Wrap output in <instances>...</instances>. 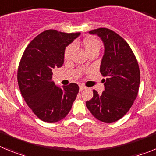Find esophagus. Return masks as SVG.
Wrapping results in <instances>:
<instances>
[{
	"label": "esophagus",
	"mask_w": 156,
	"mask_h": 156,
	"mask_svg": "<svg viewBox=\"0 0 156 156\" xmlns=\"http://www.w3.org/2000/svg\"><path fill=\"white\" fill-rule=\"evenodd\" d=\"M84 89H86V87L83 86V85H80V90H84Z\"/></svg>",
	"instance_id": "34e87169"
}]
</instances>
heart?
Segmentation results:
<instances>
[{
	"label": "heart",
	"mask_w": 156,
	"mask_h": 156,
	"mask_svg": "<svg viewBox=\"0 0 156 156\" xmlns=\"http://www.w3.org/2000/svg\"><path fill=\"white\" fill-rule=\"evenodd\" d=\"M83 44L85 50L87 51V53L94 50L99 51V49H100V42H99L97 39H95V38H87V39H85L84 41H83ZM75 45L76 44H72L69 45V46L66 48L64 54V57L66 60H69V59L71 58L72 53H73L74 48H75Z\"/></svg>",
	"instance_id": "b5f03b06"
}]
</instances>
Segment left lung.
<instances>
[{
    "label": "left lung",
    "instance_id": "1",
    "mask_svg": "<svg viewBox=\"0 0 156 156\" xmlns=\"http://www.w3.org/2000/svg\"><path fill=\"white\" fill-rule=\"evenodd\" d=\"M96 34L104 44L105 52L100 66L105 90L86 102L92 115L101 122L111 123L124 116L137 96L140 69L131 48L123 38L112 30L99 28L89 32Z\"/></svg>",
    "mask_w": 156,
    "mask_h": 156
}]
</instances>
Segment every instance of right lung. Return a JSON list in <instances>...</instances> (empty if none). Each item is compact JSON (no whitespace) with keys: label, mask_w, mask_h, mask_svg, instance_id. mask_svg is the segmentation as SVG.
I'll use <instances>...</instances> for the list:
<instances>
[{"label":"right lung","mask_w":156,"mask_h":156,"mask_svg":"<svg viewBox=\"0 0 156 156\" xmlns=\"http://www.w3.org/2000/svg\"><path fill=\"white\" fill-rule=\"evenodd\" d=\"M80 34L43 32L29 44L19 63L17 78L22 95L34 113L46 122L64 119L79 92L76 83L58 87L51 80L54 69L64 63L66 48Z\"/></svg>","instance_id":"1"}]
</instances>
